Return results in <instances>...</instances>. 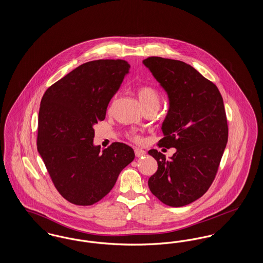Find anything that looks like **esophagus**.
Returning <instances> with one entry per match:
<instances>
[{
    "mask_svg": "<svg viewBox=\"0 0 263 263\" xmlns=\"http://www.w3.org/2000/svg\"><path fill=\"white\" fill-rule=\"evenodd\" d=\"M135 155H136L137 158H140V157L145 156V155H146V152L144 150H141V149H135Z\"/></svg>",
    "mask_w": 263,
    "mask_h": 263,
    "instance_id": "34e87169",
    "label": "esophagus"
}]
</instances>
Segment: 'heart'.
Segmentation results:
<instances>
[{
	"instance_id": "obj_1",
	"label": "heart",
	"mask_w": 263,
	"mask_h": 263,
	"mask_svg": "<svg viewBox=\"0 0 263 263\" xmlns=\"http://www.w3.org/2000/svg\"><path fill=\"white\" fill-rule=\"evenodd\" d=\"M137 95L145 110L148 108H153V107L159 108L160 103H161V96L157 88H154L152 86H141L138 88ZM115 100H116V96L113 98L109 108L112 107ZM132 138L135 141H140V137L137 135H133Z\"/></svg>"
}]
</instances>
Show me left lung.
I'll return each mask as SVG.
<instances>
[{
	"label": "left lung",
	"mask_w": 263,
	"mask_h": 263,
	"mask_svg": "<svg viewBox=\"0 0 263 263\" xmlns=\"http://www.w3.org/2000/svg\"><path fill=\"white\" fill-rule=\"evenodd\" d=\"M143 64L170 101L158 145L176 150L170 160L149 151L158 171L148 185L165 205L185 206L209 189L218 172L229 131L223 98L212 82L186 63L149 57Z\"/></svg>",
	"instance_id": "1"
}]
</instances>
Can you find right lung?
Segmentation results:
<instances>
[{
    "mask_svg": "<svg viewBox=\"0 0 263 263\" xmlns=\"http://www.w3.org/2000/svg\"><path fill=\"white\" fill-rule=\"evenodd\" d=\"M124 60L85 63L45 91L38 114L37 150L56 189L66 200L92 205L112 189L135 154L115 142L100 151L95 125L129 73Z\"/></svg>",
    "mask_w": 263,
    "mask_h": 263,
    "instance_id": "right-lung-1",
    "label": "right lung"
}]
</instances>
